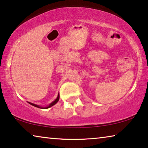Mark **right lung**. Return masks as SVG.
I'll list each match as a JSON object with an SVG mask.
<instances>
[{"instance_id": "add662e5", "label": "right lung", "mask_w": 148, "mask_h": 148, "mask_svg": "<svg viewBox=\"0 0 148 148\" xmlns=\"http://www.w3.org/2000/svg\"><path fill=\"white\" fill-rule=\"evenodd\" d=\"M58 100H59V94H58V97H57V99H56L55 101H54L53 102V103H51L49 105L48 107H44V109H48V108H49V107H52V106H53L54 105H55L56 103H57L58 101ZM29 104H31L32 105H33V106H34V107H38V108H41L39 106V105H36V104H34V103H29Z\"/></svg>"}]
</instances>
